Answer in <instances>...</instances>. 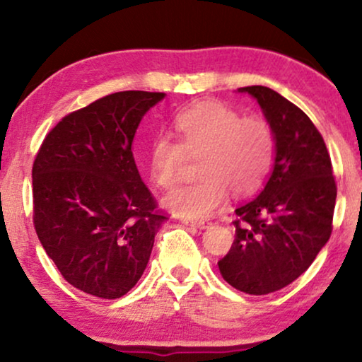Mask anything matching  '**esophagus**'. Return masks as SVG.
<instances>
[{
	"mask_svg": "<svg viewBox=\"0 0 362 362\" xmlns=\"http://www.w3.org/2000/svg\"><path fill=\"white\" fill-rule=\"evenodd\" d=\"M182 224L186 226H194V227H199V229H204V227L209 224V221L207 219H197V221H191V219H182L181 221Z\"/></svg>",
	"mask_w": 362,
	"mask_h": 362,
	"instance_id": "34e87169",
	"label": "esophagus"
}]
</instances>
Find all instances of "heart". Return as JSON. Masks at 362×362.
<instances>
[{
	"label": "heart",
	"instance_id": "1",
	"mask_svg": "<svg viewBox=\"0 0 362 362\" xmlns=\"http://www.w3.org/2000/svg\"><path fill=\"white\" fill-rule=\"evenodd\" d=\"M177 141L158 136L150 150V175L163 189L181 180L186 155L197 156L191 185L176 187L165 197L175 214L197 219L224 204L227 189L249 196L264 185L274 166L276 136L264 115H242L237 108L216 100L197 102L175 118Z\"/></svg>",
	"mask_w": 362,
	"mask_h": 362
}]
</instances>
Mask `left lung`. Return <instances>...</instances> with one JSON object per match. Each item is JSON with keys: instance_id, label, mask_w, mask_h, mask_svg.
I'll return each instance as SVG.
<instances>
[{"instance_id": "8db88e82", "label": "left lung", "mask_w": 362, "mask_h": 362, "mask_svg": "<svg viewBox=\"0 0 362 362\" xmlns=\"http://www.w3.org/2000/svg\"><path fill=\"white\" fill-rule=\"evenodd\" d=\"M257 98L276 136L265 189L235 209V239L217 262L249 295H269L305 274L333 230L336 181L328 148L308 115L269 87L239 88Z\"/></svg>"}]
</instances>
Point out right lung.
Segmentation results:
<instances>
[{
	"label": "right lung",
	"instance_id": "add662e5",
	"mask_svg": "<svg viewBox=\"0 0 362 362\" xmlns=\"http://www.w3.org/2000/svg\"><path fill=\"white\" fill-rule=\"evenodd\" d=\"M163 92L125 90L69 113L33 165V222L64 280L88 295L128 293L166 221L141 181L132 141Z\"/></svg>",
	"mask_w": 362,
	"mask_h": 362
}]
</instances>
